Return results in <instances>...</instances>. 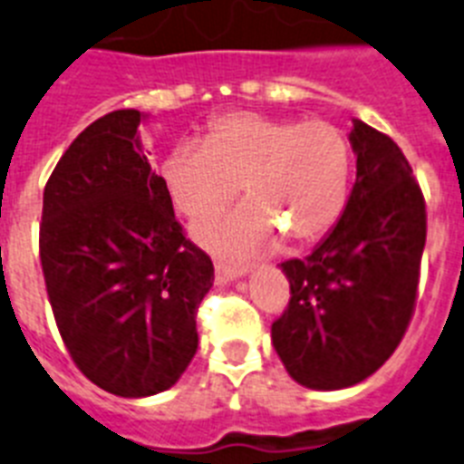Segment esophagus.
<instances>
[{
	"mask_svg": "<svg viewBox=\"0 0 464 464\" xmlns=\"http://www.w3.org/2000/svg\"><path fill=\"white\" fill-rule=\"evenodd\" d=\"M246 267H237V265L216 263V281L218 284H227V281H237L241 276H246Z\"/></svg>",
	"mask_w": 464,
	"mask_h": 464,
	"instance_id": "34e87169",
	"label": "esophagus"
}]
</instances>
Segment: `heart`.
I'll return each instance as SVG.
<instances>
[{"label":"heart","mask_w":464,"mask_h":464,"mask_svg":"<svg viewBox=\"0 0 464 464\" xmlns=\"http://www.w3.org/2000/svg\"><path fill=\"white\" fill-rule=\"evenodd\" d=\"M350 173V142L335 124L256 112L216 119L204 145L180 142L161 166L173 206L192 220L223 211L241 185L246 204L192 227L227 258L270 251L279 235L295 246L322 239L345 208Z\"/></svg>","instance_id":"obj_1"}]
</instances>
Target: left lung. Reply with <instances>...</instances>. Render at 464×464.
Listing matches in <instances>:
<instances>
[{
	"label": "left lung",
	"instance_id": "1",
	"mask_svg": "<svg viewBox=\"0 0 464 464\" xmlns=\"http://www.w3.org/2000/svg\"><path fill=\"white\" fill-rule=\"evenodd\" d=\"M356 183L338 223L303 260L281 263L291 303L272 345L298 385L345 390L373 375L411 322L425 248V201L392 138L352 119Z\"/></svg>",
	"mask_w": 464,
	"mask_h": 464
}]
</instances>
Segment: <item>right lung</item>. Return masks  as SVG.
<instances>
[{
	"label": "right lung",
	"instance_id": "obj_1",
	"mask_svg": "<svg viewBox=\"0 0 464 464\" xmlns=\"http://www.w3.org/2000/svg\"><path fill=\"white\" fill-rule=\"evenodd\" d=\"M148 114L86 126L44 188L39 256L51 310L79 371L124 399L160 394L192 362L213 263L183 237L142 150Z\"/></svg>",
	"mask_w": 464,
	"mask_h": 464
}]
</instances>
